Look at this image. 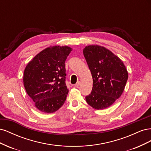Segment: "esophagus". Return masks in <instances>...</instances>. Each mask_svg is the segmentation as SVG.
Returning a JSON list of instances; mask_svg holds the SVG:
<instances>
[{
  "label": "esophagus",
  "instance_id": "34e87169",
  "mask_svg": "<svg viewBox=\"0 0 151 151\" xmlns=\"http://www.w3.org/2000/svg\"><path fill=\"white\" fill-rule=\"evenodd\" d=\"M80 86V82H78V83H77L75 85H74V87H76V88H78V87Z\"/></svg>",
  "mask_w": 151,
  "mask_h": 151
}]
</instances>
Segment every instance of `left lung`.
<instances>
[{
	"label": "left lung",
	"mask_w": 151,
	"mask_h": 151,
	"mask_svg": "<svg viewBox=\"0 0 151 151\" xmlns=\"http://www.w3.org/2000/svg\"><path fill=\"white\" fill-rule=\"evenodd\" d=\"M93 84L86 102L96 109L106 108L122 95L128 79L124 63L109 50L90 45L83 50Z\"/></svg>",
	"instance_id": "obj_1"
}]
</instances>
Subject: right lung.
Listing matches in <instances>:
<instances>
[{"label": "right lung", "mask_w": 151, "mask_h": 151, "mask_svg": "<svg viewBox=\"0 0 151 151\" xmlns=\"http://www.w3.org/2000/svg\"><path fill=\"white\" fill-rule=\"evenodd\" d=\"M71 51L68 47L47 48L26 67L23 77L26 91L41 111L53 113L65 103L68 93L65 62Z\"/></svg>", "instance_id": "add662e5"}]
</instances>
